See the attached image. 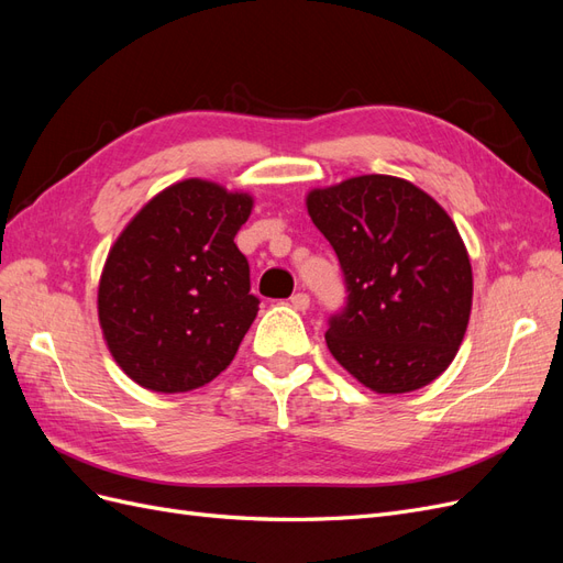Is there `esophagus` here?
<instances>
[{
  "instance_id": "1",
  "label": "esophagus",
  "mask_w": 563,
  "mask_h": 563,
  "mask_svg": "<svg viewBox=\"0 0 563 563\" xmlns=\"http://www.w3.org/2000/svg\"><path fill=\"white\" fill-rule=\"evenodd\" d=\"M291 305H294V308L296 310H300V312H305V310H308L310 308V296L308 294H294L291 296Z\"/></svg>"
}]
</instances>
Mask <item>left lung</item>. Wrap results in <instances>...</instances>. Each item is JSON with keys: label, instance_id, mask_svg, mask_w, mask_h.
<instances>
[{"label": "left lung", "instance_id": "left-lung-1", "mask_svg": "<svg viewBox=\"0 0 563 563\" xmlns=\"http://www.w3.org/2000/svg\"><path fill=\"white\" fill-rule=\"evenodd\" d=\"M308 211L345 279L327 329L338 364L380 395L441 376L472 310V267L449 213L413 183L378 174L310 192Z\"/></svg>", "mask_w": 563, "mask_h": 563}]
</instances>
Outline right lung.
<instances>
[{"mask_svg":"<svg viewBox=\"0 0 563 563\" xmlns=\"http://www.w3.org/2000/svg\"><path fill=\"white\" fill-rule=\"evenodd\" d=\"M249 195L183 180L147 201L114 242L98 286V317L114 362L155 391L211 383L258 314L234 236Z\"/></svg>","mask_w":563,"mask_h":563,"instance_id":"1","label":"right lung"}]
</instances>
